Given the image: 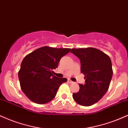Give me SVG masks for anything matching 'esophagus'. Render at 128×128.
I'll use <instances>...</instances> for the list:
<instances>
[{
  "mask_svg": "<svg viewBox=\"0 0 128 128\" xmlns=\"http://www.w3.org/2000/svg\"><path fill=\"white\" fill-rule=\"evenodd\" d=\"M68 82L69 83V84H72V83H73V82L70 79H68Z\"/></svg>",
  "mask_w": 128,
  "mask_h": 128,
  "instance_id": "34e87169",
  "label": "esophagus"
}]
</instances>
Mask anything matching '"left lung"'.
<instances>
[{"label": "left lung", "instance_id": "left-lung-1", "mask_svg": "<svg viewBox=\"0 0 128 128\" xmlns=\"http://www.w3.org/2000/svg\"><path fill=\"white\" fill-rule=\"evenodd\" d=\"M70 52L79 58L80 72L85 79L84 84H79V92L73 94V99L81 106L93 105L106 94L110 86L113 76L110 58L94 48H73Z\"/></svg>", "mask_w": 128, "mask_h": 128}]
</instances>
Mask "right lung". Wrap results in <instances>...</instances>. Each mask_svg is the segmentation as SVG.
Masks as SVG:
<instances>
[{
    "label": "right lung",
    "mask_w": 128,
    "mask_h": 128,
    "mask_svg": "<svg viewBox=\"0 0 128 128\" xmlns=\"http://www.w3.org/2000/svg\"><path fill=\"white\" fill-rule=\"evenodd\" d=\"M70 50L44 46L24 57L18 78L22 92L31 101L44 104L55 98L60 85L67 79L54 76L52 70L57 68L61 58Z\"/></svg>",
    "instance_id": "add662e5"
}]
</instances>
